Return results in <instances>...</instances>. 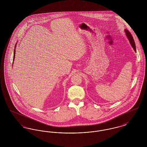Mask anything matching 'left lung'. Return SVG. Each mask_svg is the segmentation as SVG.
Listing matches in <instances>:
<instances>
[{
	"label": "left lung",
	"mask_w": 147,
	"mask_h": 147,
	"mask_svg": "<svg viewBox=\"0 0 147 147\" xmlns=\"http://www.w3.org/2000/svg\"><path fill=\"white\" fill-rule=\"evenodd\" d=\"M125 32L126 33V36L128 38L129 41L130 42L131 45L132 46V47H133V49L134 50V51L136 52V45H135V42L133 40V37L132 35L131 34V33L128 31V30H127V29L125 30Z\"/></svg>",
	"instance_id": "left-lung-1"
}]
</instances>
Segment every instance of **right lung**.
Returning a JSON list of instances; mask_svg holds the SVG:
<instances>
[{
	"instance_id": "add662e5",
	"label": "right lung",
	"mask_w": 147,
	"mask_h": 147,
	"mask_svg": "<svg viewBox=\"0 0 147 147\" xmlns=\"http://www.w3.org/2000/svg\"><path fill=\"white\" fill-rule=\"evenodd\" d=\"M16 44L15 45V49H14V57H13V61H14V59H15V48H16Z\"/></svg>"
}]
</instances>
